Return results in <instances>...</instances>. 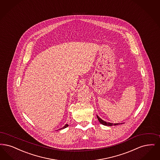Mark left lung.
<instances>
[{
	"label": "left lung",
	"instance_id": "obj_1",
	"mask_svg": "<svg viewBox=\"0 0 160 160\" xmlns=\"http://www.w3.org/2000/svg\"><path fill=\"white\" fill-rule=\"evenodd\" d=\"M97 118H98V120H99V122H100L103 125H104V126H113V125H114V126H117V125H118V124H120V123H115V124H113V123H111V122H105V121H103L102 120L101 118H100L98 115H97Z\"/></svg>",
	"mask_w": 160,
	"mask_h": 160
}]
</instances>
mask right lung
Returning a JSON list of instances; mask_svg holds the SVG:
<instances>
[{"instance_id": "add662e5", "label": "right lung", "mask_w": 160, "mask_h": 160, "mask_svg": "<svg viewBox=\"0 0 160 160\" xmlns=\"http://www.w3.org/2000/svg\"><path fill=\"white\" fill-rule=\"evenodd\" d=\"M68 126V124H66L65 126H64V127L63 128H61L60 129H59V130H61V129H64V128H67Z\"/></svg>"}]
</instances>
